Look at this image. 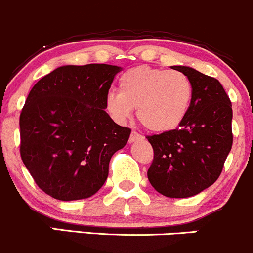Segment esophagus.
<instances>
[{"label": "esophagus", "instance_id": "obj_1", "mask_svg": "<svg viewBox=\"0 0 253 253\" xmlns=\"http://www.w3.org/2000/svg\"><path fill=\"white\" fill-rule=\"evenodd\" d=\"M142 138H143V136L138 134V132H136V131H131V135H130L129 142H130V143H132V142L138 141V140H142Z\"/></svg>", "mask_w": 253, "mask_h": 253}]
</instances>
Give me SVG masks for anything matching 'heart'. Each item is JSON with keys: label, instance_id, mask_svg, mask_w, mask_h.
I'll return each mask as SVG.
<instances>
[{"label": "heart", "instance_id": "heart-1", "mask_svg": "<svg viewBox=\"0 0 253 253\" xmlns=\"http://www.w3.org/2000/svg\"><path fill=\"white\" fill-rule=\"evenodd\" d=\"M110 90L105 106L116 121L130 118L137 109L138 121L153 132L177 129L186 118L194 99V86L186 74L148 65L127 69Z\"/></svg>", "mask_w": 253, "mask_h": 253}]
</instances>
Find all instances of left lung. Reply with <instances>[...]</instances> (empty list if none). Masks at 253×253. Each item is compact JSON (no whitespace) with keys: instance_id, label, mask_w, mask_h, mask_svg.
Masks as SVG:
<instances>
[{"instance_id":"8db88e82","label":"left lung","mask_w":253,"mask_h":253,"mask_svg":"<svg viewBox=\"0 0 253 253\" xmlns=\"http://www.w3.org/2000/svg\"><path fill=\"white\" fill-rule=\"evenodd\" d=\"M194 86L190 111L179 127L147 136L154 158L147 172L159 194L185 198L212 185L233 143L232 103L216 79L194 68L174 65Z\"/></svg>"}]
</instances>
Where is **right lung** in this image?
<instances>
[{"instance_id": "obj_1", "label": "right lung", "mask_w": 253, "mask_h": 253, "mask_svg": "<svg viewBox=\"0 0 253 253\" xmlns=\"http://www.w3.org/2000/svg\"><path fill=\"white\" fill-rule=\"evenodd\" d=\"M121 68L63 65L31 89L20 115V155L37 185L59 201L88 198L107 179L131 129L116 124L105 98Z\"/></svg>"}]
</instances>
